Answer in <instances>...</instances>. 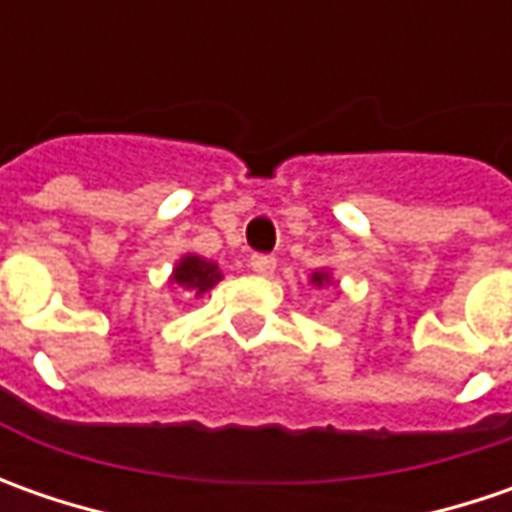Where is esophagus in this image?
Returning a JSON list of instances; mask_svg holds the SVG:
<instances>
[{
  "label": "esophagus",
  "instance_id": "1",
  "mask_svg": "<svg viewBox=\"0 0 512 512\" xmlns=\"http://www.w3.org/2000/svg\"><path fill=\"white\" fill-rule=\"evenodd\" d=\"M250 267H253V273H259V276H270V273L276 270V259H273L270 253H253V256H250Z\"/></svg>",
  "mask_w": 512,
  "mask_h": 512
}]
</instances>
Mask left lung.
<instances>
[{
    "instance_id": "left-lung-1",
    "label": "left lung",
    "mask_w": 512,
    "mask_h": 512,
    "mask_svg": "<svg viewBox=\"0 0 512 512\" xmlns=\"http://www.w3.org/2000/svg\"><path fill=\"white\" fill-rule=\"evenodd\" d=\"M310 282H313V285H325V282H330V279H327V273H313V279H310Z\"/></svg>"
}]
</instances>
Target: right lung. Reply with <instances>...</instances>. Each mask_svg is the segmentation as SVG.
Returning <instances> with one entry per match:
<instances>
[{
  "label": "right lung",
  "mask_w": 512,
  "mask_h": 512,
  "mask_svg": "<svg viewBox=\"0 0 512 512\" xmlns=\"http://www.w3.org/2000/svg\"><path fill=\"white\" fill-rule=\"evenodd\" d=\"M222 279V273H219V267L213 265V262H205V259H199V256H185L176 270H173V282L182 287H190V290H196V296L199 293H205L210 287L216 285Z\"/></svg>",
  "instance_id": "right-lung-1"
}]
</instances>
